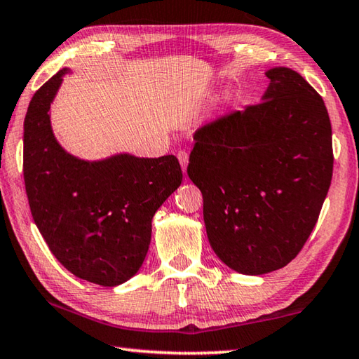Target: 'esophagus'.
<instances>
[{
    "instance_id": "esophagus-1",
    "label": "esophagus",
    "mask_w": 359,
    "mask_h": 359,
    "mask_svg": "<svg viewBox=\"0 0 359 359\" xmlns=\"http://www.w3.org/2000/svg\"><path fill=\"white\" fill-rule=\"evenodd\" d=\"M178 161L181 163V168H183V172L186 173L187 162H189V154H187L186 151H180V153H178Z\"/></svg>"
}]
</instances>
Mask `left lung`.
Segmentation results:
<instances>
[{"instance_id": "obj_1", "label": "left lung", "mask_w": 359, "mask_h": 359, "mask_svg": "<svg viewBox=\"0 0 359 359\" xmlns=\"http://www.w3.org/2000/svg\"><path fill=\"white\" fill-rule=\"evenodd\" d=\"M262 102L231 110L194 134L187 175L203 196L212 250L236 273L262 276L298 255L332 176L323 99L288 67L266 71Z\"/></svg>"}]
</instances>
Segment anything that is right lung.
Segmentation results:
<instances>
[{
    "label": "right lung",
    "instance_id": "obj_1",
    "mask_svg": "<svg viewBox=\"0 0 359 359\" xmlns=\"http://www.w3.org/2000/svg\"><path fill=\"white\" fill-rule=\"evenodd\" d=\"M72 72H56L31 99L23 123V178L34 224L67 271L104 287L135 276L151 241V222L181 186L175 156L116 153L80 159L61 147L50 105Z\"/></svg>",
    "mask_w": 359,
    "mask_h": 359
}]
</instances>
